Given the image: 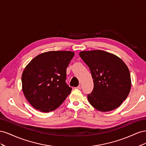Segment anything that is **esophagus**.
Segmentation results:
<instances>
[{"mask_svg": "<svg viewBox=\"0 0 146 146\" xmlns=\"http://www.w3.org/2000/svg\"><path fill=\"white\" fill-rule=\"evenodd\" d=\"M76 88H77V89H78V90H80L81 88H82V85H79Z\"/></svg>", "mask_w": 146, "mask_h": 146, "instance_id": "1", "label": "esophagus"}]
</instances>
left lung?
Instances as JSON below:
<instances>
[{"mask_svg":"<svg viewBox=\"0 0 146 146\" xmlns=\"http://www.w3.org/2000/svg\"><path fill=\"white\" fill-rule=\"evenodd\" d=\"M79 55L89 67L94 82L93 90L88 94L90 104L102 112L118 108L131 89L127 66L117 56L100 50L82 51Z\"/></svg>","mask_w":146,"mask_h":146,"instance_id":"obj_1","label":"left lung"}]
</instances>
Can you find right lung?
I'll use <instances>...</instances> for the list:
<instances>
[{
  "instance_id": "add662e5",
  "label": "right lung",
  "mask_w": 146,
  "mask_h": 146,
  "mask_svg": "<svg viewBox=\"0 0 146 146\" xmlns=\"http://www.w3.org/2000/svg\"><path fill=\"white\" fill-rule=\"evenodd\" d=\"M71 51H48L35 56L22 74L23 93L33 108L44 113L59 107L71 92L66 83Z\"/></svg>"
}]
</instances>
